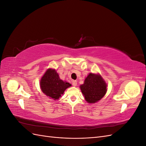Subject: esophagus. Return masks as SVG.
Here are the masks:
<instances>
[{
    "instance_id": "obj_1",
    "label": "esophagus",
    "mask_w": 146,
    "mask_h": 146,
    "mask_svg": "<svg viewBox=\"0 0 146 146\" xmlns=\"http://www.w3.org/2000/svg\"><path fill=\"white\" fill-rule=\"evenodd\" d=\"M77 82L76 80H73L72 81V85L76 86H77Z\"/></svg>"
}]
</instances>
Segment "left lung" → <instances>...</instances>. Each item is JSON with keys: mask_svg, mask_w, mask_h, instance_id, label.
<instances>
[{"mask_svg": "<svg viewBox=\"0 0 146 146\" xmlns=\"http://www.w3.org/2000/svg\"><path fill=\"white\" fill-rule=\"evenodd\" d=\"M107 85L99 74L90 73L80 86L87 102L94 104L100 100L107 91Z\"/></svg>", "mask_w": 146, "mask_h": 146, "instance_id": "8db88e82", "label": "left lung"}]
</instances>
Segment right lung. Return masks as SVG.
Wrapping results in <instances>:
<instances>
[{"mask_svg": "<svg viewBox=\"0 0 146 146\" xmlns=\"http://www.w3.org/2000/svg\"><path fill=\"white\" fill-rule=\"evenodd\" d=\"M71 85L61 80L54 69H48L40 80V87L44 94L49 98L58 100L64 91Z\"/></svg>", "mask_w": 146, "mask_h": 146, "instance_id": "right-lung-1", "label": "right lung"}]
</instances>
